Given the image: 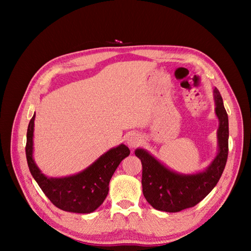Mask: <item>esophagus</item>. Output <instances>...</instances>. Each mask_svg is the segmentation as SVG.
Listing matches in <instances>:
<instances>
[{
    "label": "esophagus",
    "instance_id": "esophagus-1",
    "mask_svg": "<svg viewBox=\"0 0 251 251\" xmlns=\"http://www.w3.org/2000/svg\"><path fill=\"white\" fill-rule=\"evenodd\" d=\"M126 142H127V145H128L129 148H136V147H138V146L140 145L141 137L138 135V134H135V132H132V134H129L128 136H127Z\"/></svg>",
    "mask_w": 251,
    "mask_h": 251
}]
</instances>
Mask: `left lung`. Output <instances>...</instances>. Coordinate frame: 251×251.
Returning <instances> with one entry per match:
<instances>
[{
	"mask_svg": "<svg viewBox=\"0 0 251 251\" xmlns=\"http://www.w3.org/2000/svg\"><path fill=\"white\" fill-rule=\"evenodd\" d=\"M216 115L219 120L218 151L209 166L201 173L182 175L175 173L143 149H137L136 156L142 164V192L147 201L157 210L178 212L194 207L215 188L225 170L228 154V117L222 97L214 89Z\"/></svg>",
	"mask_w": 251,
	"mask_h": 251,
	"instance_id": "obj_1",
	"label": "left lung"
}]
</instances>
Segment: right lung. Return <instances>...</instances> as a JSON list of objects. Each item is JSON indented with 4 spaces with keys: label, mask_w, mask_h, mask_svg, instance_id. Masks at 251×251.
Here are the masks:
<instances>
[{
    "label": "right lung",
    "mask_w": 251,
    "mask_h": 251,
    "mask_svg": "<svg viewBox=\"0 0 251 251\" xmlns=\"http://www.w3.org/2000/svg\"><path fill=\"white\" fill-rule=\"evenodd\" d=\"M34 117L26 131L25 156L31 175L44 194L61 210L90 214L102 204L109 192V182L120 163L130 154L125 145L111 149L89 167L65 178H49L42 174L33 159Z\"/></svg>",
    "instance_id": "add662e5"
}]
</instances>
